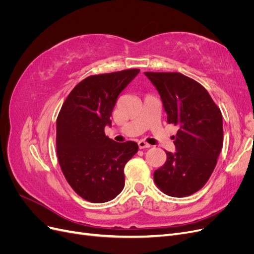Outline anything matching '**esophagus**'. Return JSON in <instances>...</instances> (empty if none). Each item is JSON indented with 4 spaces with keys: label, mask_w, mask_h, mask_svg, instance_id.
<instances>
[{
    "label": "esophagus",
    "mask_w": 254,
    "mask_h": 254,
    "mask_svg": "<svg viewBox=\"0 0 254 254\" xmlns=\"http://www.w3.org/2000/svg\"><path fill=\"white\" fill-rule=\"evenodd\" d=\"M139 147L141 148V149H144V148H149L150 147V145L149 144H147L146 143L145 141H143V140H141V141H139Z\"/></svg>",
    "instance_id": "obj_1"
}]
</instances>
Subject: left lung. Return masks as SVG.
Segmentation results:
<instances>
[{"label":"left lung","instance_id":"1","mask_svg":"<svg viewBox=\"0 0 254 254\" xmlns=\"http://www.w3.org/2000/svg\"><path fill=\"white\" fill-rule=\"evenodd\" d=\"M158 90L167 123L178 126L176 152L153 173L157 187L172 197L196 193L209 180L224 142L222 115L200 83L181 73L145 72Z\"/></svg>","mask_w":254,"mask_h":254}]
</instances>
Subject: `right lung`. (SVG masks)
I'll return each instance as SVG.
<instances>
[{"mask_svg":"<svg viewBox=\"0 0 254 254\" xmlns=\"http://www.w3.org/2000/svg\"><path fill=\"white\" fill-rule=\"evenodd\" d=\"M139 68L92 75L66 97L57 118V157L66 181L84 200L110 201L124 189V167L139 149L105 134L118 96Z\"/></svg>","mask_w":254,"mask_h":254,"instance_id":"1","label":"right lung"}]
</instances>
